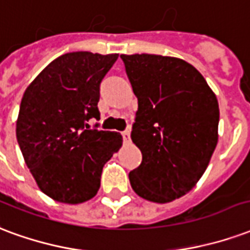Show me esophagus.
<instances>
[{"instance_id": "34e87169", "label": "esophagus", "mask_w": 250, "mask_h": 250, "mask_svg": "<svg viewBox=\"0 0 250 250\" xmlns=\"http://www.w3.org/2000/svg\"><path fill=\"white\" fill-rule=\"evenodd\" d=\"M123 137H124V141H126V143H129V141H130V129L124 130Z\"/></svg>"}]
</instances>
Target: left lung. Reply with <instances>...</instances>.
<instances>
[{
	"mask_svg": "<svg viewBox=\"0 0 250 250\" xmlns=\"http://www.w3.org/2000/svg\"><path fill=\"white\" fill-rule=\"evenodd\" d=\"M138 100L132 141L143 163L133 190L165 204L187 194L207 170L218 141V101L196 67L181 58L121 54Z\"/></svg>",
	"mask_w": 250,
	"mask_h": 250,
	"instance_id": "8db88e82",
	"label": "left lung"
}]
</instances>
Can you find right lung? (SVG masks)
Wrapping results in <instances>:
<instances>
[{
    "label": "right lung",
    "mask_w": 250,
    "mask_h": 250,
    "mask_svg": "<svg viewBox=\"0 0 250 250\" xmlns=\"http://www.w3.org/2000/svg\"><path fill=\"white\" fill-rule=\"evenodd\" d=\"M118 54L73 52L49 63L23 93L16 136L38 188L54 201L81 204L97 194L104 165L123 145L98 120L100 83Z\"/></svg>",
    "instance_id": "1"
}]
</instances>
